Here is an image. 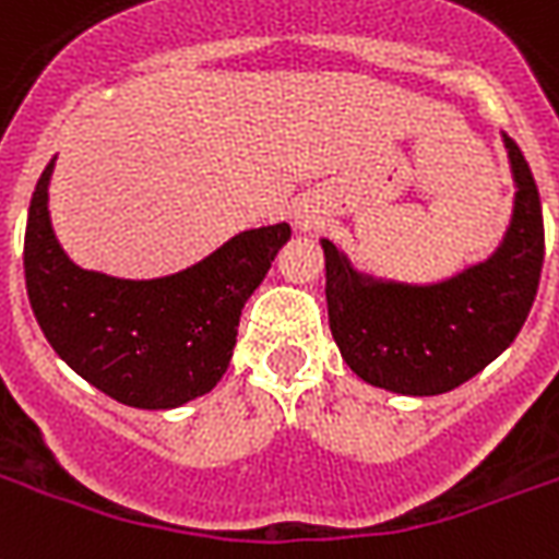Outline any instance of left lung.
Masks as SVG:
<instances>
[{"label":"left lung","instance_id":"1","mask_svg":"<svg viewBox=\"0 0 559 559\" xmlns=\"http://www.w3.org/2000/svg\"><path fill=\"white\" fill-rule=\"evenodd\" d=\"M503 147L515 183L510 225L489 258L456 275L432 284L379 278L320 239L332 337L367 384L406 396L448 394L522 332L543 272V204L519 144L503 135Z\"/></svg>","mask_w":559,"mask_h":559}]
</instances>
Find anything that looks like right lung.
Segmentation results:
<instances>
[{
  "label": "right lung",
  "mask_w": 559,
  "mask_h": 559,
  "mask_svg": "<svg viewBox=\"0 0 559 559\" xmlns=\"http://www.w3.org/2000/svg\"><path fill=\"white\" fill-rule=\"evenodd\" d=\"M49 159L28 204L26 290L49 346L70 370L132 408H177L213 391L237 346L239 313L290 239L251 227L195 266L163 278H115L76 266L49 222Z\"/></svg>",
  "instance_id": "1"
}]
</instances>
